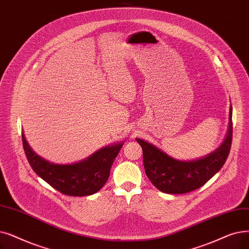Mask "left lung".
<instances>
[{
    "label": "left lung",
    "mask_w": 249,
    "mask_h": 249,
    "mask_svg": "<svg viewBox=\"0 0 249 249\" xmlns=\"http://www.w3.org/2000/svg\"><path fill=\"white\" fill-rule=\"evenodd\" d=\"M232 107H230L229 128L223 143L210 155L193 160H179L142 139V145L145 174L161 192L182 194L196 190L218 173L229 156L232 144Z\"/></svg>",
    "instance_id": "8db88e82"
}]
</instances>
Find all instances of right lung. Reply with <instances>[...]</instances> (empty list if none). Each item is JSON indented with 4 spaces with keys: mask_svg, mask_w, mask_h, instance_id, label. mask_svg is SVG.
Wrapping results in <instances>:
<instances>
[{
    "mask_svg": "<svg viewBox=\"0 0 249 249\" xmlns=\"http://www.w3.org/2000/svg\"><path fill=\"white\" fill-rule=\"evenodd\" d=\"M22 143L32 170L53 188L70 196H91L98 192L106 184L114 160L124 144L107 145L78 163L59 165L37 156L27 143L23 132Z\"/></svg>",
    "mask_w": 249,
    "mask_h": 249,
    "instance_id": "right-lung-1",
    "label": "right lung"
}]
</instances>
